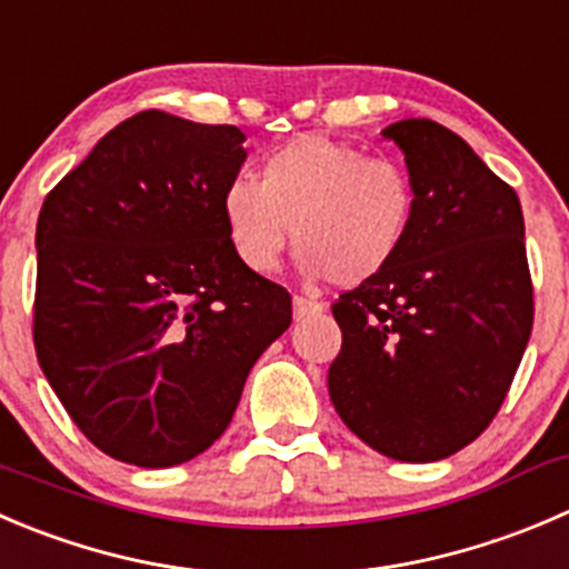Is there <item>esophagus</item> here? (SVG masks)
Segmentation results:
<instances>
[{
  "instance_id": "34e87169",
  "label": "esophagus",
  "mask_w": 569,
  "mask_h": 569,
  "mask_svg": "<svg viewBox=\"0 0 569 569\" xmlns=\"http://www.w3.org/2000/svg\"><path fill=\"white\" fill-rule=\"evenodd\" d=\"M291 306H295V319H306V317H313V313H322V302L308 300V297H300V295L291 300Z\"/></svg>"
}]
</instances>
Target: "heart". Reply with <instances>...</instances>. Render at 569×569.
<instances>
[{
    "label": "heart",
    "mask_w": 569,
    "mask_h": 569,
    "mask_svg": "<svg viewBox=\"0 0 569 569\" xmlns=\"http://www.w3.org/2000/svg\"><path fill=\"white\" fill-rule=\"evenodd\" d=\"M417 208L402 163L319 132L269 152L261 180L236 174L222 191L224 233L247 269L272 272L291 236L302 272L336 286L380 278L406 250Z\"/></svg>",
    "instance_id": "obj_1"
}]
</instances>
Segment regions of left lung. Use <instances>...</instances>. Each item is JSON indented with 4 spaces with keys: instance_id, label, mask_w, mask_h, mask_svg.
Wrapping results in <instances>:
<instances>
[{
    "instance_id": "obj_1",
    "label": "left lung",
    "mask_w": 569,
    "mask_h": 569,
    "mask_svg": "<svg viewBox=\"0 0 569 569\" xmlns=\"http://www.w3.org/2000/svg\"><path fill=\"white\" fill-rule=\"evenodd\" d=\"M417 186V224L380 278L330 306L341 350L336 411L397 461H439L476 442L503 406L533 328L526 222L515 189L431 119L383 130Z\"/></svg>"
}]
</instances>
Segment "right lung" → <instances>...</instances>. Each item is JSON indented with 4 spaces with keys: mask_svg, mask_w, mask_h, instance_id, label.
<instances>
[{
    "mask_svg": "<svg viewBox=\"0 0 569 569\" xmlns=\"http://www.w3.org/2000/svg\"><path fill=\"white\" fill-rule=\"evenodd\" d=\"M244 132L141 110L43 200L36 356L110 459L174 467L233 419L252 363L291 325V295L236 258L222 191Z\"/></svg>",
    "mask_w": 569,
    "mask_h": 569,
    "instance_id": "obj_1",
    "label": "right lung"
}]
</instances>
